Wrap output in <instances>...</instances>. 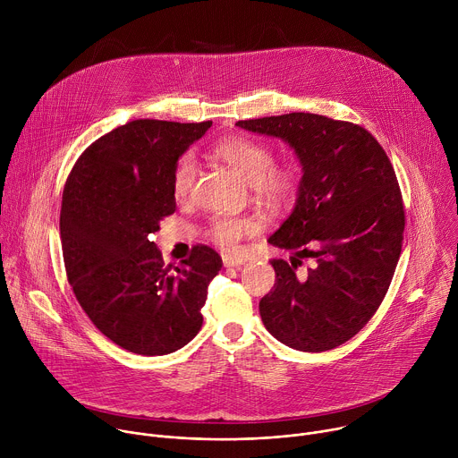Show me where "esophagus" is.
Listing matches in <instances>:
<instances>
[{
	"label": "esophagus",
	"instance_id": "esophagus-1",
	"mask_svg": "<svg viewBox=\"0 0 458 458\" xmlns=\"http://www.w3.org/2000/svg\"><path fill=\"white\" fill-rule=\"evenodd\" d=\"M242 263H244L242 257H237V255H228V253H225V255H223V265H225L226 268L241 267Z\"/></svg>",
	"mask_w": 458,
	"mask_h": 458
}]
</instances>
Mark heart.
Masks as SVG:
<instances>
[{"instance_id":"b5f03b06","label":"heart","mask_w":458,"mask_h":458,"mask_svg":"<svg viewBox=\"0 0 458 458\" xmlns=\"http://www.w3.org/2000/svg\"><path fill=\"white\" fill-rule=\"evenodd\" d=\"M214 154L226 163L242 181L253 184L259 193L270 199H284L292 193L295 175L290 168L276 166V154L272 147L260 140L233 136L219 141ZM195 179V159L184 154L172 175V190L177 199H182L190 191ZM255 230V223L244 217H216L212 221V239L223 248H232L242 233Z\"/></svg>"}]
</instances>
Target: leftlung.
<instances>
[{
	"instance_id": "obj_1",
	"label": "left lung",
	"mask_w": 458,
	"mask_h": 458,
	"mask_svg": "<svg viewBox=\"0 0 458 458\" xmlns=\"http://www.w3.org/2000/svg\"><path fill=\"white\" fill-rule=\"evenodd\" d=\"M235 126L284 141L302 170L295 207L268 239L295 257L272 260L277 283L259 302L260 318L293 350H334L364 328L394 279L404 233L395 170L348 121L293 112ZM304 256L312 265L297 273Z\"/></svg>"
}]
</instances>
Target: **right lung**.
<instances>
[{
	"mask_svg": "<svg viewBox=\"0 0 458 458\" xmlns=\"http://www.w3.org/2000/svg\"><path fill=\"white\" fill-rule=\"evenodd\" d=\"M212 121L136 119L94 141L63 190L61 248L69 283L96 328L138 355H166L203 326L201 308L223 260L195 246L182 267H165L156 242L175 212L179 157Z\"/></svg>",
	"mask_w": 458,
	"mask_h": 458,
	"instance_id": "add662e5",
	"label": "right lung"
}]
</instances>
